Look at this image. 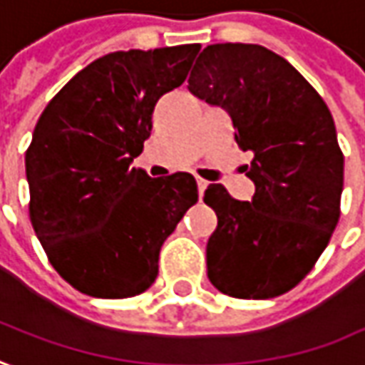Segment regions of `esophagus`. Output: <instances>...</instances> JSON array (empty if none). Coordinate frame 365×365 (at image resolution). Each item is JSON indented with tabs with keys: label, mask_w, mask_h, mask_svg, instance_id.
Masks as SVG:
<instances>
[{
	"label": "esophagus",
	"mask_w": 365,
	"mask_h": 365,
	"mask_svg": "<svg viewBox=\"0 0 365 365\" xmlns=\"http://www.w3.org/2000/svg\"><path fill=\"white\" fill-rule=\"evenodd\" d=\"M207 187V182L206 180H202V178H197V194H200V197L204 195V192H206Z\"/></svg>",
	"instance_id": "obj_1"
}]
</instances>
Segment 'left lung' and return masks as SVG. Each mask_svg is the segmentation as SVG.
<instances>
[{"label":"left lung","instance_id":"left-lung-1","mask_svg":"<svg viewBox=\"0 0 365 365\" xmlns=\"http://www.w3.org/2000/svg\"><path fill=\"white\" fill-rule=\"evenodd\" d=\"M190 93L226 108L234 139L252 151L250 202L210 183L218 216L206 246L207 279L224 295L272 299L301 283L339 220L344 153L319 93L284 58L258 44H212L187 81Z\"/></svg>","mask_w":365,"mask_h":365}]
</instances>
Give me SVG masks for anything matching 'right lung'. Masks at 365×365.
Masks as SVG:
<instances>
[{"label": "right lung", "instance_id": "obj_1", "mask_svg": "<svg viewBox=\"0 0 365 365\" xmlns=\"http://www.w3.org/2000/svg\"><path fill=\"white\" fill-rule=\"evenodd\" d=\"M200 44L110 52L58 93L26 151L30 220L50 264L76 291L127 299L149 289L159 250L197 202L192 173L151 180L133 168L161 96Z\"/></svg>", "mask_w": 365, "mask_h": 365}]
</instances>
